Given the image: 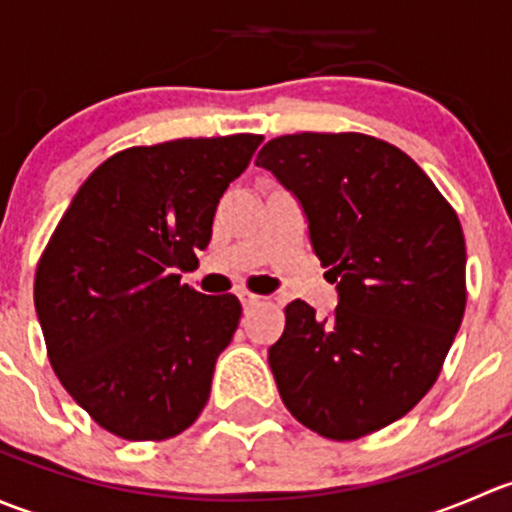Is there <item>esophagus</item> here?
Wrapping results in <instances>:
<instances>
[{"label": "esophagus", "mask_w": 512, "mask_h": 512, "mask_svg": "<svg viewBox=\"0 0 512 512\" xmlns=\"http://www.w3.org/2000/svg\"><path fill=\"white\" fill-rule=\"evenodd\" d=\"M237 297H240L242 307H245V309L255 307V304H260V302H262L260 294H252V292H247V289H242V292H237Z\"/></svg>", "instance_id": "obj_1"}]
</instances>
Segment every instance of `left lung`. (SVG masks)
I'll list each match as a JSON object with an SVG mask.
<instances>
[{"label":"left lung","instance_id":"obj_1","mask_svg":"<svg viewBox=\"0 0 512 512\" xmlns=\"http://www.w3.org/2000/svg\"><path fill=\"white\" fill-rule=\"evenodd\" d=\"M299 200L337 282L332 317L285 309L270 369L289 414L332 441L406 416L441 371L466 309L461 223L426 173L364 133L272 138L255 160Z\"/></svg>","mask_w":512,"mask_h":512}]
</instances>
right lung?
I'll return each mask as SVG.
<instances>
[{
    "instance_id": "right-lung-1",
    "label": "right lung",
    "mask_w": 512,
    "mask_h": 512,
    "mask_svg": "<svg viewBox=\"0 0 512 512\" xmlns=\"http://www.w3.org/2000/svg\"><path fill=\"white\" fill-rule=\"evenodd\" d=\"M260 143L237 133L126 148L56 225L36 267V317L64 389L113 436H178L208 404L242 307L178 272L198 265L220 198Z\"/></svg>"
}]
</instances>
